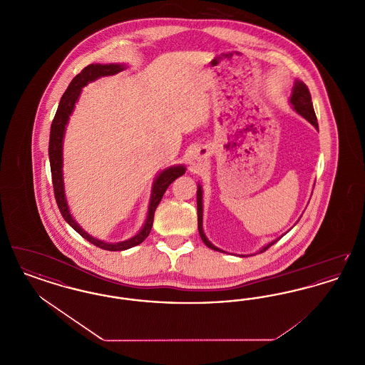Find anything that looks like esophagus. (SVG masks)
<instances>
[{"mask_svg": "<svg viewBox=\"0 0 365 365\" xmlns=\"http://www.w3.org/2000/svg\"><path fill=\"white\" fill-rule=\"evenodd\" d=\"M192 157H194V160L201 161V160H205V158L208 157V152H207L204 148H198V149L192 153Z\"/></svg>", "mask_w": 365, "mask_h": 365, "instance_id": "esophagus-1", "label": "esophagus"}]
</instances>
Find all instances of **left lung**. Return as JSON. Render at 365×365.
<instances>
[{
  "label": "left lung",
  "instance_id": "obj_1",
  "mask_svg": "<svg viewBox=\"0 0 365 365\" xmlns=\"http://www.w3.org/2000/svg\"><path fill=\"white\" fill-rule=\"evenodd\" d=\"M290 104H292L293 109H294L298 115H301L304 119H307L308 122L311 123L316 130H319L317 119H316V115H314V110H313L312 98H311L309 88L307 87V85H305L304 82H301V81H298V79H295L294 86H293V90H292ZM197 215H198V232H200V237H201L202 242L205 243L210 249L216 250V252L226 253L225 250L219 249L217 246H215L213 243L210 242L208 238H207L205 232H204V228H202L204 208H202V187H201V185H198V189H197ZM282 237H283V235H282ZM278 240H275V241L265 245L264 247H261L257 253L265 252L269 246H272L274 243L278 242ZM257 253H255V255H257ZM247 256H253V255H247ZM241 257H245V256L241 255Z\"/></svg>",
  "mask_w": 365,
  "mask_h": 365
}]
</instances>
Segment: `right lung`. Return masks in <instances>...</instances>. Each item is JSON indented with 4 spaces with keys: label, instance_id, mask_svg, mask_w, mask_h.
Instances as JSON below:
<instances>
[{
    "label": "right lung",
    "instance_id": "obj_1",
    "mask_svg": "<svg viewBox=\"0 0 365 365\" xmlns=\"http://www.w3.org/2000/svg\"><path fill=\"white\" fill-rule=\"evenodd\" d=\"M125 68H127L125 64H90V66H87L86 68H83L81 73H78L71 81L70 86L66 90V93L63 94V97L60 100L57 112L53 119L52 127H51V138H49V160H51L54 197H56L57 207L60 209L64 220L88 242L93 243L104 250H112V252H119V250L134 247L148 238V235L150 234L152 226H153L155 210H156L157 205L160 204L164 192L176 178H179L186 173L185 165H173V167L163 170L160 174L157 175L156 179L153 182V186H152V194H150V201H149V208H148V216H146L145 225L139 230L138 234L130 240L116 243L104 242V241L97 240V238L91 237L90 234H87L86 231L79 226L76 223V220L72 217L70 207L67 202V197H66L64 176H63V142H64V134H66L68 119H70L71 113L73 112L75 104L82 93V87L86 86L87 83H90V82L97 81L98 78L115 75Z\"/></svg>",
    "mask_w": 365,
    "mask_h": 365
}]
</instances>
